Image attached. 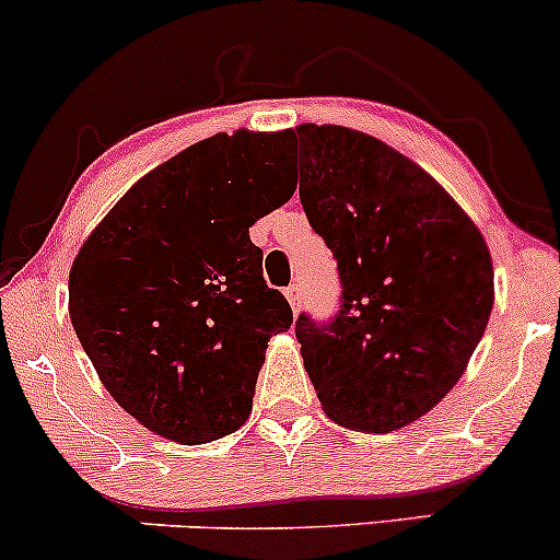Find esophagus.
Wrapping results in <instances>:
<instances>
[{
  "mask_svg": "<svg viewBox=\"0 0 560 560\" xmlns=\"http://www.w3.org/2000/svg\"><path fill=\"white\" fill-rule=\"evenodd\" d=\"M285 299H288V303H291V308L293 312H301V285H288L285 288Z\"/></svg>",
  "mask_w": 560,
  "mask_h": 560,
  "instance_id": "1",
  "label": "esophagus"
}]
</instances>
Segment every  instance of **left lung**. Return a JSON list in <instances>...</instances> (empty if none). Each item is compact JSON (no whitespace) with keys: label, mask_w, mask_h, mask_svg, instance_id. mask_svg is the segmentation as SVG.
Wrapping results in <instances>:
<instances>
[{"label":"left lung","mask_w":560,"mask_h":560,"mask_svg":"<svg viewBox=\"0 0 560 560\" xmlns=\"http://www.w3.org/2000/svg\"><path fill=\"white\" fill-rule=\"evenodd\" d=\"M288 137L342 285L332 322H295L303 365L335 423L397 431L465 374L493 308L491 252L436 178L376 137L335 124Z\"/></svg>","instance_id":"8db88e82"}]
</instances>
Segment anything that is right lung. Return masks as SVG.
<instances>
[{
    "instance_id": "right-lung-1",
    "label": "right lung",
    "mask_w": 560,
    "mask_h": 560,
    "mask_svg": "<svg viewBox=\"0 0 560 560\" xmlns=\"http://www.w3.org/2000/svg\"><path fill=\"white\" fill-rule=\"evenodd\" d=\"M288 132L215 135L142 176L69 269V319L129 416L178 444L238 431L293 312L248 228L293 197Z\"/></svg>"
}]
</instances>
